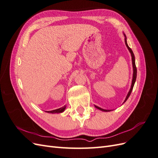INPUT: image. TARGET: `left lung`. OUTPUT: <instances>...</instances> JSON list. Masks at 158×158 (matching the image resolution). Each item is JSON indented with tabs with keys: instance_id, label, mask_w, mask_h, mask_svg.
<instances>
[{
	"instance_id": "obj_1",
	"label": "left lung",
	"mask_w": 158,
	"mask_h": 158,
	"mask_svg": "<svg viewBox=\"0 0 158 158\" xmlns=\"http://www.w3.org/2000/svg\"><path fill=\"white\" fill-rule=\"evenodd\" d=\"M125 44H126V46L127 47L128 49L129 50V51H130L131 54V56H132V67H133V77H132V81L131 88V89H130V91H129V92L128 93V94H127V98H126V99H125V102H125L127 101V99L129 98V96H130V95H131V92H132L133 87H134V85H135V81H136V74H137V69H136V64H135V55H134L132 49L130 48V47H128V44H127L126 36H125ZM95 107H96L97 109H99V110H102V111H110L109 110L103 109L100 108V107H98V106H95Z\"/></svg>"
}]
</instances>
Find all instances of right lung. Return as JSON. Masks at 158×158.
<instances>
[{
    "instance_id": "add662e5",
    "label": "right lung",
    "mask_w": 158,
    "mask_h": 158,
    "mask_svg": "<svg viewBox=\"0 0 158 158\" xmlns=\"http://www.w3.org/2000/svg\"><path fill=\"white\" fill-rule=\"evenodd\" d=\"M65 108H66V106H64V107H60V108H59V109H55V110H52V111H46V112L50 113H62V112H63V111H64Z\"/></svg>"
}]
</instances>
